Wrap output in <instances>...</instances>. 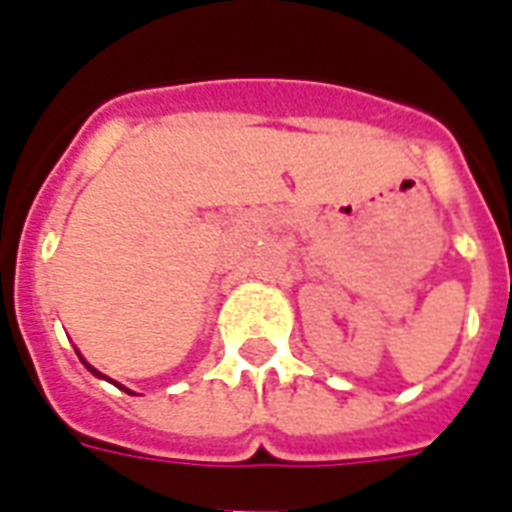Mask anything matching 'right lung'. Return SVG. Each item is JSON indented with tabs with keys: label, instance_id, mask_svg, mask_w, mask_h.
<instances>
[{
	"label": "right lung",
	"instance_id": "1",
	"mask_svg": "<svg viewBox=\"0 0 512 512\" xmlns=\"http://www.w3.org/2000/svg\"><path fill=\"white\" fill-rule=\"evenodd\" d=\"M81 363H84V365H87V368H89V371H92V374H95V376H98V379H108V376H103V374H100V371H98V368H92V365H89V363H87V360H84V357H81ZM122 390H128V387H122ZM128 393H130V390H128Z\"/></svg>",
	"mask_w": 512,
	"mask_h": 512
}]
</instances>
